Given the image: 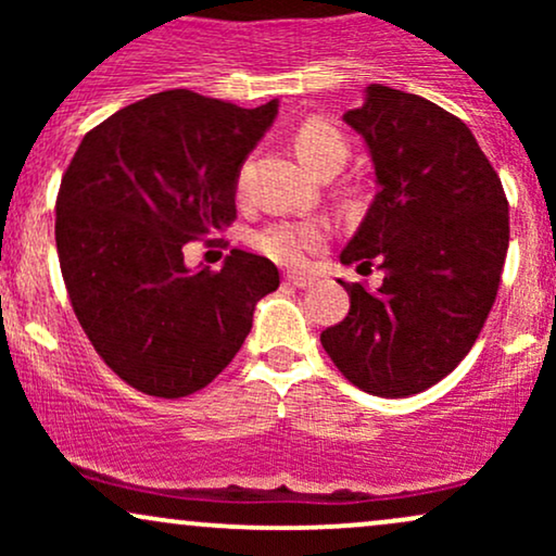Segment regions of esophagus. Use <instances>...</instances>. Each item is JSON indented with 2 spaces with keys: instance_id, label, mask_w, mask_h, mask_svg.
<instances>
[{
  "instance_id": "1",
  "label": "esophagus",
  "mask_w": 556,
  "mask_h": 556,
  "mask_svg": "<svg viewBox=\"0 0 556 556\" xmlns=\"http://www.w3.org/2000/svg\"><path fill=\"white\" fill-rule=\"evenodd\" d=\"M285 282H287V285H292V287H298V290H305V287L314 285V279L305 277V274H287Z\"/></svg>"
}]
</instances>
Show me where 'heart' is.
Returning a JSON list of instances; mask_svg holds the SVG:
<instances>
[{"label": "heart", "mask_w": 556, "mask_h": 556, "mask_svg": "<svg viewBox=\"0 0 556 556\" xmlns=\"http://www.w3.org/2000/svg\"><path fill=\"white\" fill-rule=\"evenodd\" d=\"M295 154L311 172H321L331 164H344L348 159V140L334 125L321 119H308L298 127ZM329 238V227L321 219H300V222H277L253 238V245L266 258L277 261L282 266H300L311 253L318 251Z\"/></svg>", "instance_id": "b5f03b06"}]
</instances>
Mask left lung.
I'll use <instances>...</instances> for the list:
<instances>
[{
  "label": "left lung",
  "mask_w": 556,
  "mask_h": 556,
  "mask_svg": "<svg viewBox=\"0 0 556 556\" xmlns=\"http://www.w3.org/2000/svg\"><path fill=\"white\" fill-rule=\"evenodd\" d=\"M366 143L376 195L342 264L384 271L344 285L350 314L321 334L334 366L376 397H410L470 353L509 245L502 182L470 127L424 96L371 83L342 114Z\"/></svg>",
  "instance_id": "1"
}]
</instances>
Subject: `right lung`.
I'll use <instances>...</instances> for the list:
<instances>
[{
	"label": "right lung",
	"instance_id": "obj_1",
	"mask_svg": "<svg viewBox=\"0 0 556 556\" xmlns=\"http://www.w3.org/2000/svg\"><path fill=\"white\" fill-rule=\"evenodd\" d=\"M279 99L256 110L185 91L114 112L80 140L56 195V253L83 331L119 379L185 397L219 376L279 287L269 258L232 251L188 269L185 242L225 232L238 177Z\"/></svg>",
	"mask_w": 556,
	"mask_h": 556
}]
</instances>
